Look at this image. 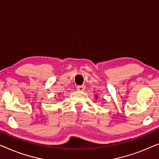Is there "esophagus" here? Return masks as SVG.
Returning <instances> with one entry per match:
<instances>
[{
	"label": "esophagus",
	"instance_id": "1",
	"mask_svg": "<svg viewBox=\"0 0 159 159\" xmlns=\"http://www.w3.org/2000/svg\"><path fill=\"white\" fill-rule=\"evenodd\" d=\"M85 89V86L84 85H79L77 87V90L78 91H84Z\"/></svg>",
	"mask_w": 159,
	"mask_h": 159
}]
</instances>
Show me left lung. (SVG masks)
Wrapping results in <instances>:
<instances>
[{"label": "left lung", "instance_id": "obj_1", "mask_svg": "<svg viewBox=\"0 0 159 159\" xmlns=\"http://www.w3.org/2000/svg\"><path fill=\"white\" fill-rule=\"evenodd\" d=\"M96 98H97V97H96Z\"/></svg>", "mask_w": 159, "mask_h": 159}]
</instances>
